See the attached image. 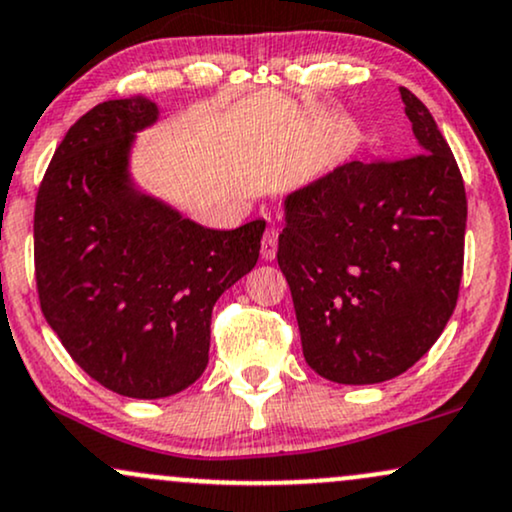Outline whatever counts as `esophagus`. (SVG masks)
Masks as SVG:
<instances>
[{
	"instance_id": "34e87169",
	"label": "esophagus",
	"mask_w": 512,
	"mask_h": 512,
	"mask_svg": "<svg viewBox=\"0 0 512 512\" xmlns=\"http://www.w3.org/2000/svg\"><path fill=\"white\" fill-rule=\"evenodd\" d=\"M276 248H279V231L276 229H267L262 238V257L264 260H274Z\"/></svg>"
}]
</instances>
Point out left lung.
I'll list each match as a JSON object with an SVG mask.
<instances>
[{"mask_svg": "<svg viewBox=\"0 0 512 512\" xmlns=\"http://www.w3.org/2000/svg\"><path fill=\"white\" fill-rule=\"evenodd\" d=\"M417 152L348 162L286 197L276 260L303 355L336 384H379L446 329L465 257L463 176L429 109L400 88Z\"/></svg>", "mask_w": 512, "mask_h": 512, "instance_id": "8db88e82", "label": "left lung"}]
</instances>
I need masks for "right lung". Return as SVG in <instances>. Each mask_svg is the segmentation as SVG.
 <instances>
[{
	"label": "right lung",
	"instance_id": "1",
	"mask_svg": "<svg viewBox=\"0 0 512 512\" xmlns=\"http://www.w3.org/2000/svg\"><path fill=\"white\" fill-rule=\"evenodd\" d=\"M157 114L135 95L80 116L47 166L33 224L47 324L97 384L143 400L200 379L212 307L255 267L264 233L262 219L205 229L135 190L128 155Z\"/></svg>",
	"mask_w": 512,
	"mask_h": 512
}]
</instances>
